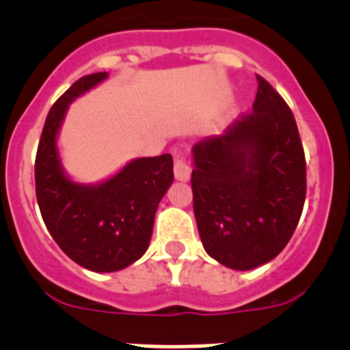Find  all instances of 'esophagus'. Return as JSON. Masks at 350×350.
Here are the masks:
<instances>
[{
	"label": "esophagus",
	"mask_w": 350,
	"mask_h": 350,
	"mask_svg": "<svg viewBox=\"0 0 350 350\" xmlns=\"http://www.w3.org/2000/svg\"><path fill=\"white\" fill-rule=\"evenodd\" d=\"M191 172H193V166H191V163L187 161V157L184 156V154H178L177 157H175V165H173V173H175V178L177 180H189L191 177Z\"/></svg>",
	"instance_id": "1"
}]
</instances>
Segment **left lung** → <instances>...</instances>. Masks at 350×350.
Returning a JSON list of instances; mask_svg holds the SVG:
<instances>
[{
  "label": "left lung",
  "instance_id": "obj_1",
  "mask_svg": "<svg viewBox=\"0 0 350 350\" xmlns=\"http://www.w3.org/2000/svg\"><path fill=\"white\" fill-rule=\"evenodd\" d=\"M252 112L193 147V206L203 247L252 270L282 252L307 194V163L291 108L262 77Z\"/></svg>",
  "mask_w": 350,
  "mask_h": 350
}]
</instances>
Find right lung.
<instances>
[{
  "label": "right lung",
  "mask_w": 350,
  "mask_h": 350,
  "mask_svg": "<svg viewBox=\"0 0 350 350\" xmlns=\"http://www.w3.org/2000/svg\"><path fill=\"white\" fill-rule=\"evenodd\" d=\"M103 79L105 71L82 77L52 105L35 159L36 200L49 233L77 265L101 273L144 256L157 205L173 182L170 154L131 161L98 185L75 184L64 175L55 137L68 105Z\"/></svg>",
  "instance_id": "right-lung-1"
}]
</instances>
